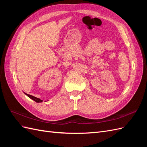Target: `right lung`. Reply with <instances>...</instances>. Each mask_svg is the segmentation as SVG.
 <instances>
[{"instance_id":"right-lung-1","label":"right lung","mask_w":147,"mask_h":147,"mask_svg":"<svg viewBox=\"0 0 147 147\" xmlns=\"http://www.w3.org/2000/svg\"><path fill=\"white\" fill-rule=\"evenodd\" d=\"M24 94H25L26 96H27L28 97H29L30 99H32V100H34L35 102H37V103H40V102H43L42 100H41L40 99H39V98H37V97H34V96H33L29 95V94H26V92H24Z\"/></svg>"}]
</instances>
